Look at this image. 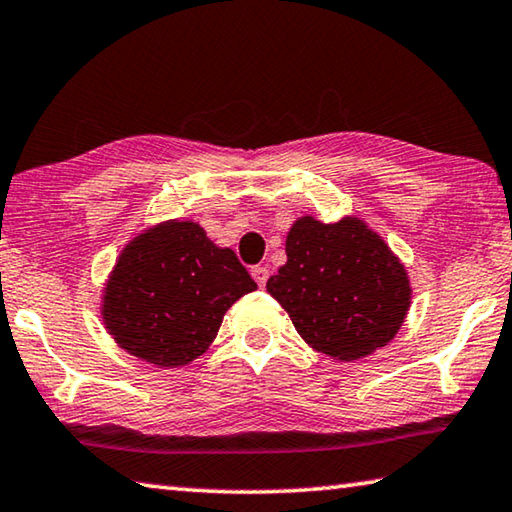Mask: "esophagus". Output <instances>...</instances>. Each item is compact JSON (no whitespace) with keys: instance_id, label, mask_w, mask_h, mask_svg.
<instances>
[{"instance_id":"1","label":"esophagus","mask_w":512,"mask_h":512,"mask_svg":"<svg viewBox=\"0 0 512 512\" xmlns=\"http://www.w3.org/2000/svg\"><path fill=\"white\" fill-rule=\"evenodd\" d=\"M250 275H253V280L259 284V287H266V280H268V268L266 266H253Z\"/></svg>"}]
</instances>
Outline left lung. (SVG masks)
<instances>
[{
  "label": "left lung",
  "instance_id": "obj_1",
  "mask_svg": "<svg viewBox=\"0 0 512 512\" xmlns=\"http://www.w3.org/2000/svg\"><path fill=\"white\" fill-rule=\"evenodd\" d=\"M266 291L305 343L336 361L391 343L411 307L404 264L359 216H300L287 235V264L268 277Z\"/></svg>",
  "mask_w": 512,
  "mask_h": 512
}]
</instances>
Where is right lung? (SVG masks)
Here are the masks:
<instances>
[{
  "instance_id": "1",
  "label": "right lung",
  "mask_w": 512,
  "mask_h": 512,
  "mask_svg": "<svg viewBox=\"0 0 512 512\" xmlns=\"http://www.w3.org/2000/svg\"><path fill=\"white\" fill-rule=\"evenodd\" d=\"M230 248L196 221H162L121 250L101 298V318L121 350L158 368L187 366L216 339L225 311L255 291Z\"/></svg>"
}]
</instances>
